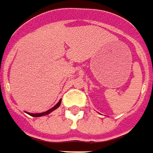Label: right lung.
Listing matches in <instances>:
<instances>
[{"label":"right lung","instance_id":"right-lung-1","mask_svg":"<svg viewBox=\"0 0 153 153\" xmlns=\"http://www.w3.org/2000/svg\"><path fill=\"white\" fill-rule=\"evenodd\" d=\"M61 102H62V100H60L59 102L57 103V104H56V105H55L54 107H53L52 108H50V109H49V110H48V111L45 112V113H40V114H29V115H30V116H32V117H41V116H44V115H47V114H50L51 112H53V110H55L56 108H58V107L60 106V105H61Z\"/></svg>","mask_w":153,"mask_h":153}]
</instances>
